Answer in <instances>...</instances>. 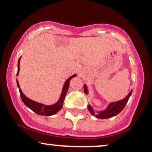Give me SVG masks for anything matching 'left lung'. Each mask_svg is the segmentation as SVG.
Listing matches in <instances>:
<instances>
[{
  "mask_svg": "<svg viewBox=\"0 0 152 152\" xmlns=\"http://www.w3.org/2000/svg\"><path fill=\"white\" fill-rule=\"evenodd\" d=\"M84 91H85V94H88V89L86 85H84ZM132 91H130V93L128 94V95L125 97V99H122L121 101H118L116 102H112L110 104H108V107L106 108V109L104 110H102V111L97 112V113L94 111V110L93 109L92 107L90 106V105H88L87 108L88 110H89V112L91 113V115H95L96 118L99 119H106L109 118L113 117L118 114L121 113V112L123 110V108H125V105H126L127 102H128V99L130 98L131 94H132Z\"/></svg>",
  "mask_w": 152,
  "mask_h": 152,
  "instance_id": "1",
  "label": "left lung"
}]
</instances>
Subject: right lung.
Masks as SVG:
<instances>
[{
	"label": "right lung",
	"mask_w": 152,
	"mask_h": 152,
	"mask_svg": "<svg viewBox=\"0 0 152 152\" xmlns=\"http://www.w3.org/2000/svg\"><path fill=\"white\" fill-rule=\"evenodd\" d=\"M21 57L18 60V72H17V76H18L19 71H20V61ZM76 76V75H73L71 77L67 79L65 81L64 85H63V90H62V93L61 96H60L59 100L55 104L50 105V106H47V105H44L43 104H40V103L36 102L34 101L31 100L30 99L27 98L25 95L22 93V91L20 89V85H19L18 80L17 79V85L19 88V91H20V97H21L22 101L28 108H29L32 111L36 113L38 115H45V116H49L56 114V113L59 111L63 107V102H64L65 97L66 96L67 91L68 90L69 85H70V81L71 79Z\"/></svg>",
	"instance_id": "obj_1"
}]
</instances>
